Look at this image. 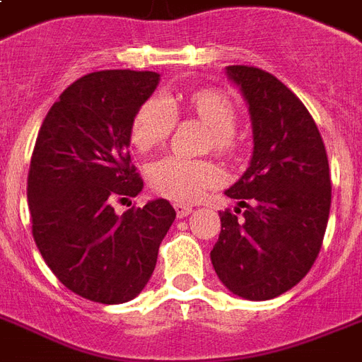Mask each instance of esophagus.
<instances>
[{
	"instance_id": "obj_1",
	"label": "esophagus",
	"mask_w": 362,
	"mask_h": 362,
	"mask_svg": "<svg viewBox=\"0 0 362 362\" xmlns=\"http://www.w3.org/2000/svg\"><path fill=\"white\" fill-rule=\"evenodd\" d=\"M175 211H176V216L184 218V216H187V214H192L193 209L189 205H180V203H176Z\"/></svg>"
}]
</instances>
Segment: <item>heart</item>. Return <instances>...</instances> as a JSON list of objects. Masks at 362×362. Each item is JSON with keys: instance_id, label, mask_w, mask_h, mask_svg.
Listing matches in <instances>:
<instances>
[{"instance_id": "heart-1", "label": "heart", "mask_w": 362, "mask_h": 362, "mask_svg": "<svg viewBox=\"0 0 362 362\" xmlns=\"http://www.w3.org/2000/svg\"><path fill=\"white\" fill-rule=\"evenodd\" d=\"M175 98L150 96L142 102L131 123V142L138 151H150L167 142L175 129ZM184 114L209 127L212 150L231 156L237 148V110L220 90L197 89L180 100ZM222 180L220 170L209 161L167 156L148 167V184L157 195L178 203L203 197Z\"/></svg>"}]
</instances>
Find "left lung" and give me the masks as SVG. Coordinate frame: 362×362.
<instances>
[{
  "mask_svg": "<svg viewBox=\"0 0 362 362\" xmlns=\"http://www.w3.org/2000/svg\"><path fill=\"white\" fill-rule=\"evenodd\" d=\"M252 119L255 151L226 192L245 208L220 212L211 250L220 281L247 300H272L308 275L330 212V170L321 132L302 100L269 71L228 66ZM240 209H237V214Z\"/></svg>",
  "mask_w": 362,
  "mask_h": 362,
  "instance_id": "8db88e82",
  "label": "left lung"
}]
</instances>
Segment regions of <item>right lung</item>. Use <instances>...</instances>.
Here are the masks:
<instances>
[{
	"instance_id": "1",
	"label": "right lung",
	"mask_w": 362,
	"mask_h": 362,
	"mask_svg": "<svg viewBox=\"0 0 362 362\" xmlns=\"http://www.w3.org/2000/svg\"><path fill=\"white\" fill-rule=\"evenodd\" d=\"M159 74L102 70L79 77L43 119L28 173L32 233L57 279L81 298L123 303L156 269L176 212L167 199L115 214L144 182L131 163V123Z\"/></svg>"
}]
</instances>
